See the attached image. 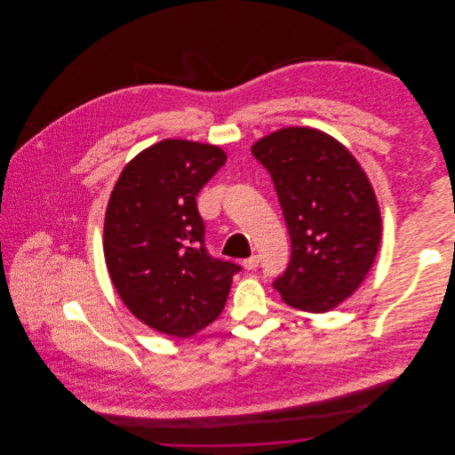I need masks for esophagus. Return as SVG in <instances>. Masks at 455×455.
Wrapping results in <instances>:
<instances>
[{
	"instance_id": "esophagus-1",
	"label": "esophagus",
	"mask_w": 455,
	"mask_h": 455,
	"mask_svg": "<svg viewBox=\"0 0 455 455\" xmlns=\"http://www.w3.org/2000/svg\"><path fill=\"white\" fill-rule=\"evenodd\" d=\"M258 264H259V256H251L249 259L243 260L245 269H256Z\"/></svg>"
}]
</instances>
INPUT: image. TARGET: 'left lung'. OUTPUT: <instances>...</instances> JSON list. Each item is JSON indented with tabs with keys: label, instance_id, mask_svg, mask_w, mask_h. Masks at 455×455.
<instances>
[{
	"label": "left lung",
	"instance_id": "obj_1",
	"mask_svg": "<svg viewBox=\"0 0 455 455\" xmlns=\"http://www.w3.org/2000/svg\"><path fill=\"white\" fill-rule=\"evenodd\" d=\"M252 154L273 179L291 235V262L273 287L292 308H336L359 289L380 247V206L364 170L315 128L273 131Z\"/></svg>",
	"mask_w": 455,
	"mask_h": 455
}]
</instances>
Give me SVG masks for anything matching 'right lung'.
<instances>
[{"label": "right lung", "instance_id": "obj_1", "mask_svg": "<svg viewBox=\"0 0 455 455\" xmlns=\"http://www.w3.org/2000/svg\"><path fill=\"white\" fill-rule=\"evenodd\" d=\"M220 147L163 140L134 156L108 199L103 252L131 314L175 338H189L224 310L240 266L213 259L196 206L201 188L226 164Z\"/></svg>", "mask_w": 455, "mask_h": 455}]
</instances>
